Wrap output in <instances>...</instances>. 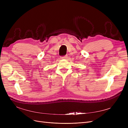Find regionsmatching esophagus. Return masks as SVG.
I'll list each match as a JSON object with an SVG mask.
<instances>
[{
    "mask_svg": "<svg viewBox=\"0 0 128 128\" xmlns=\"http://www.w3.org/2000/svg\"><path fill=\"white\" fill-rule=\"evenodd\" d=\"M67 58H68V56H67V55L61 56V59H67Z\"/></svg>",
    "mask_w": 128,
    "mask_h": 128,
    "instance_id": "34e87169",
    "label": "esophagus"
}]
</instances>
